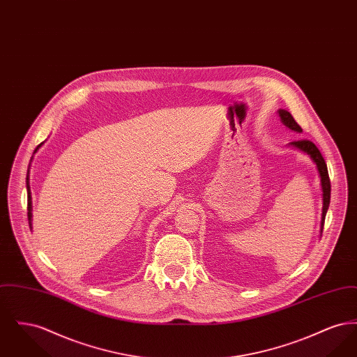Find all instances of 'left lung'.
<instances>
[{
    "label": "left lung",
    "instance_id": "8db88e82",
    "mask_svg": "<svg viewBox=\"0 0 357 357\" xmlns=\"http://www.w3.org/2000/svg\"><path fill=\"white\" fill-rule=\"evenodd\" d=\"M278 114V118L281 120V123L294 132H298L301 134L303 130L301 127L296 123V120L293 119V116L290 115V112H288L287 109H278L277 111ZM289 147L291 149H296L301 153H306L312 162L316 165V169L319 172V178H320V185H321V191H323V213H321V222H320V237H321V233H323L324 221H325V215H326V211H328V207H329V202H331V181H329V175H328V169H326V163L324 160L323 155L319 151V149L310 142V140H306V139H300V140H294V142H290L288 144Z\"/></svg>",
    "mask_w": 357,
    "mask_h": 357
}]
</instances>
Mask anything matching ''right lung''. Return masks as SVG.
<instances>
[{"label":"right lung","instance_id":"add662e5","mask_svg":"<svg viewBox=\"0 0 357 357\" xmlns=\"http://www.w3.org/2000/svg\"><path fill=\"white\" fill-rule=\"evenodd\" d=\"M43 144H44V142L36 147L33 153H37V150H38ZM32 159H33V156H32ZM32 159H31V162H32ZM29 167H31V163H29ZM26 191H28V221H29V226H31V229H32V208H33V207H32V192H31V186H29V169H28V174H26Z\"/></svg>","mask_w":357,"mask_h":357}]
</instances>
